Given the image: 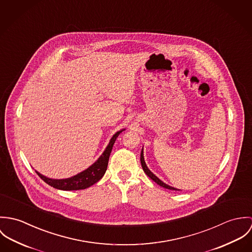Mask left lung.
<instances>
[{
  "label": "left lung",
  "instance_id": "8db88e82",
  "mask_svg": "<svg viewBox=\"0 0 252 252\" xmlns=\"http://www.w3.org/2000/svg\"><path fill=\"white\" fill-rule=\"evenodd\" d=\"M140 160H141V165H142V168H143V170H144V172L146 173V175L148 176V177H150L154 182H156L158 186H160V187H162V188H164V189H171V190H181V189H175V188H173V187H170V186H168L167 184H165V183H163L161 180H159L149 168L147 166V164H146V162H145V159H144V153H143V149H142V151H141V156H140Z\"/></svg>",
  "mask_w": 252,
  "mask_h": 252
}]
</instances>
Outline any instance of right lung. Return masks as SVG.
I'll list each match as a JSON object with an SVG mask.
<instances>
[{"mask_svg":"<svg viewBox=\"0 0 252 252\" xmlns=\"http://www.w3.org/2000/svg\"><path fill=\"white\" fill-rule=\"evenodd\" d=\"M124 129H121L117 131L112 136V138L109 141L107 147L105 148L104 152L102 155L89 167L87 168L84 171L66 179H50L47 178L37 171L35 173L41 178L46 184L49 186L53 187L57 189L61 190H79V189H85L87 188H90L94 184L97 183L105 174L107 170V165H108V160L109 157L111 154V151L113 149V145L117 137L120 135L121 132H123Z\"/></svg>","mask_w":252,"mask_h":252,"instance_id":"right-lung-1","label":"right lung"}]
</instances>
